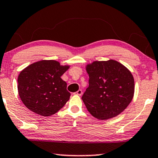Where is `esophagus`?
I'll return each mask as SVG.
<instances>
[{
	"instance_id": "34e87169",
	"label": "esophagus",
	"mask_w": 158,
	"mask_h": 158,
	"mask_svg": "<svg viewBox=\"0 0 158 158\" xmlns=\"http://www.w3.org/2000/svg\"><path fill=\"white\" fill-rule=\"evenodd\" d=\"M76 94L78 95H82V90H80V89L79 90H77V91L76 92Z\"/></svg>"
}]
</instances>
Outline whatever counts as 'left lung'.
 Wrapping results in <instances>:
<instances>
[{
    "mask_svg": "<svg viewBox=\"0 0 158 158\" xmlns=\"http://www.w3.org/2000/svg\"><path fill=\"white\" fill-rule=\"evenodd\" d=\"M85 69L89 85L81 99L89 113L103 121L123 111L135 93V81L129 69L114 60L94 61Z\"/></svg>",
    "mask_w": 158,
    "mask_h": 158,
    "instance_id": "1",
    "label": "left lung"
}]
</instances>
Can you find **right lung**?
<instances>
[{
	"instance_id": "add662e5",
	"label": "right lung",
	"mask_w": 158,
	"mask_h": 158,
	"mask_svg": "<svg viewBox=\"0 0 158 158\" xmlns=\"http://www.w3.org/2000/svg\"><path fill=\"white\" fill-rule=\"evenodd\" d=\"M53 60L37 61L26 67L18 77V92L31 111L49 116L63 108L70 97L67 83L60 77L69 69Z\"/></svg>"
}]
</instances>
